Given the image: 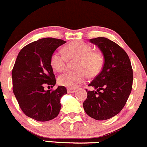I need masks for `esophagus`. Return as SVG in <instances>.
I'll return each instance as SVG.
<instances>
[{"instance_id":"34e87169","label":"esophagus","mask_w":147,"mask_h":147,"mask_svg":"<svg viewBox=\"0 0 147 147\" xmlns=\"http://www.w3.org/2000/svg\"><path fill=\"white\" fill-rule=\"evenodd\" d=\"M75 92H76V90H74V89H71V88L67 89L68 93H74Z\"/></svg>"}]
</instances>
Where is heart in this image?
I'll return each instance as SVG.
<instances>
[{"label": "heart", "instance_id": "b5f03b06", "mask_svg": "<svg viewBox=\"0 0 147 147\" xmlns=\"http://www.w3.org/2000/svg\"><path fill=\"white\" fill-rule=\"evenodd\" d=\"M63 52L55 51L50 58V64L55 70H64L68 59L78 57L76 67L78 70L68 71L58 77L59 85L69 88H76L87 78V73L93 76L97 74L103 66V57L97 52L92 51L89 44L76 40L68 44L63 49Z\"/></svg>", "mask_w": 147, "mask_h": 147}]
</instances>
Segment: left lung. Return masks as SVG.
<instances>
[{
	"mask_svg": "<svg viewBox=\"0 0 147 147\" xmlns=\"http://www.w3.org/2000/svg\"><path fill=\"white\" fill-rule=\"evenodd\" d=\"M90 42L98 47L105 62L102 71L88 85L94 90H86L83 106L90 117L105 121L117 115L125 105L132 90V69L128 55L116 42L104 37Z\"/></svg>",
	"mask_w": 147,
	"mask_h": 147,
	"instance_id": "8db88e82",
	"label": "left lung"
}]
</instances>
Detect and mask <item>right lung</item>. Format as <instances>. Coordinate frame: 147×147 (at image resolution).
<instances>
[{
    "instance_id": "right-lung-1",
    "label": "right lung",
    "mask_w": 147,
    "mask_h": 147,
    "mask_svg": "<svg viewBox=\"0 0 147 147\" xmlns=\"http://www.w3.org/2000/svg\"><path fill=\"white\" fill-rule=\"evenodd\" d=\"M61 39L45 38L28 44L20 50L12 71L13 92L20 108L29 117L48 121L58 116L60 99L67 94L64 86L45 90V86L56 84L50 58L64 44Z\"/></svg>"
}]
</instances>
